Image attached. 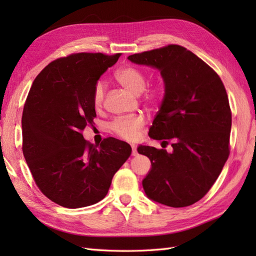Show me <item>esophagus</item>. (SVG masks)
<instances>
[{
	"mask_svg": "<svg viewBox=\"0 0 256 256\" xmlns=\"http://www.w3.org/2000/svg\"><path fill=\"white\" fill-rule=\"evenodd\" d=\"M132 155L133 156H136L138 155V150H136V146L134 144H132Z\"/></svg>",
	"mask_w": 256,
	"mask_h": 256,
	"instance_id": "obj_1",
	"label": "esophagus"
}]
</instances>
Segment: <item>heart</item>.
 <instances>
[{
  "instance_id": "heart-1",
  "label": "heart",
  "mask_w": 256,
  "mask_h": 256,
  "mask_svg": "<svg viewBox=\"0 0 256 256\" xmlns=\"http://www.w3.org/2000/svg\"><path fill=\"white\" fill-rule=\"evenodd\" d=\"M116 79L124 89L131 92L133 94H140L145 90L148 84V77L145 72L140 68L128 66L120 69L116 74ZM106 96V84L103 81H98L94 89V106L96 108H100L103 106ZM158 90L152 89L148 92L146 99L154 103L158 99ZM144 118L140 116H133L128 118H121L114 121L111 128L120 138L128 140H133L138 138V134L144 126Z\"/></svg>"
}]
</instances>
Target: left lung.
Here are the masks:
<instances>
[{
  "instance_id": "1",
  "label": "left lung",
  "mask_w": 256,
  "mask_h": 256,
  "mask_svg": "<svg viewBox=\"0 0 256 256\" xmlns=\"http://www.w3.org/2000/svg\"><path fill=\"white\" fill-rule=\"evenodd\" d=\"M128 59L160 72L164 98L148 132L172 150L140 145L152 167L143 179L146 196L174 208L197 202L209 192L229 157L231 111L220 77L178 45L134 54Z\"/></svg>"
}]
</instances>
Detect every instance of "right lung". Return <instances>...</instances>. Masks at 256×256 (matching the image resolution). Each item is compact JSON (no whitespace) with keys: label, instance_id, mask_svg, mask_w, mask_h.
Segmentation results:
<instances>
[{"label":"right lung","instance_id":"add662e5","mask_svg":"<svg viewBox=\"0 0 256 256\" xmlns=\"http://www.w3.org/2000/svg\"><path fill=\"white\" fill-rule=\"evenodd\" d=\"M120 54H74L42 70L32 84L23 116V154L38 188L64 208H82L106 197L112 178L131 155L113 138L89 144L81 132L96 116L94 86Z\"/></svg>","mask_w":256,"mask_h":256}]
</instances>
